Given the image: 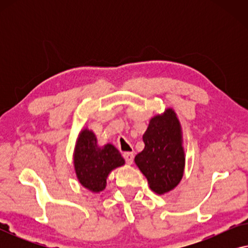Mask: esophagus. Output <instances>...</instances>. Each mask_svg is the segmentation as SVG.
Segmentation results:
<instances>
[{
	"mask_svg": "<svg viewBox=\"0 0 248 248\" xmlns=\"http://www.w3.org/2000/svg\"><path fill=\"white\" fill-rule=\"evenodd\" d=\"M123 157L125 159V161H126V164H128V165L133 164V159H134L133 152H124Z\"/></svg>",
	"mask_w": 248,
	"mask_h": 248,
	"instance_id": "esophagus-1",
	"label": "esophagus"
}]
</instances>
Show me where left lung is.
<instances>
[{"label": "left lung", "mask_w": 248, "mask_h": 248, "mask_svg": "<svg viewBox=\"0 0 248 248\" xmlns=\"http://www.w3.org/2000/svg\"><path fill=\"white\" fill-rule=\"evenodd\" d=\"M144 149L134 161L148 179L151 191L161 195L182 181L185 168L182 126L172 108L155 115L143 134Z\"/></svg>", "instance_id": "left-lung-1"}]
</instances>
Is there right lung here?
Returning <instances> with one entry per match:
<instances>
[{"label": "right lung", "mask_w": 248, "mask_h": 248, "mask_svg": "<svg viewBox=\"0 0 248 248\" xmlns=\"http://www.w3.org/2000/svg\"><path fill=\"white\" fill-rule=\"evenodd\" d=\"M74 170L83 187L93 193L104 191L111 170L125 164L120 151L113 144H97L93 131L83 128L77 139L73 154Z\"/></svg>", "instance_id": "add662e5"}]
</instances>
